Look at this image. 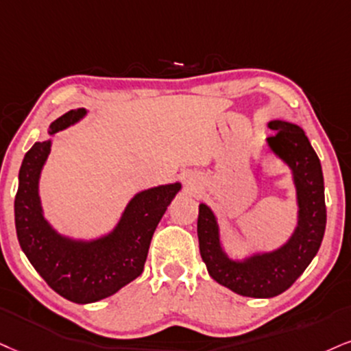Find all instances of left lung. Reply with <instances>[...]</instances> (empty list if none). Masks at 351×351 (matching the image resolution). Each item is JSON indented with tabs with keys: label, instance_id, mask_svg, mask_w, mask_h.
<instances>
[{
	"label": "left lung",
	"instance_id": "1",
	"mask_svg": "<svg viewBox=\"0 0 351 351\" xmlns=\"http://www.w3.org/2000/svg\"><path fill=\"white\" fill-rule=\"evenodd\" d=\"M268 127L275 130V135L267 138L268 148L288 164L296 185L300 211L291 239L274 252L231 261L221 249L213 211L203 203L198 206V244L210 276L249 298H274L287 291L317 254L327 221L321 161L308 136L298 125L283 120H274Z\"/></svg>",
	"mask_w": 351,
	"mask_h": 351
}]
</instances>
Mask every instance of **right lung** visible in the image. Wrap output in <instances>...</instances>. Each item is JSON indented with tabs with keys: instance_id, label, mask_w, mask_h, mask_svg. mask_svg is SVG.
Masks as SVG:
<instances>
[{
	"instance_id": "1",
	"label": "right lung",
	"mask_w": 351,
	"mask_h": 351,
	"mask_svg": "<svg viewBox=\"0 0 351 351\" xmlns=\"http://www.w3.org/2000/svg\"><path fill=\"white\" fill-rule=\"evenodd\" d=\"M86 115L70 110L50 125L49 133L70 127ZM51 141H38L24 156L14 200L16 232L21 249L47 285L77 304L112 296L141 275L156 226L180 184L159 185L132 198L110 234L96 241L60 236L42 215L38 177L50 154Z\"/></svg>"
}]
</instances>
